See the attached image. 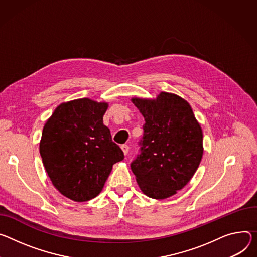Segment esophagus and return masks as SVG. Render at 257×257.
<instances>
[{
  "label": "esophagus",
  "mask_w": 257,
  "mask_h": 257,
  "mask_svg": "<svg viewBox=\"0 0 257 257\" xmlns=\"http://www.w3.org/2000/svg\"><path fill=\"white\" fill-rule=\"evenodd\" d=\"M121 149H122V151L124 152L125 155L128 154V152H129V146H128V145H122V146H121Z\"/></svg>",
  "instance_id": "obj_1"
}]
</instances>
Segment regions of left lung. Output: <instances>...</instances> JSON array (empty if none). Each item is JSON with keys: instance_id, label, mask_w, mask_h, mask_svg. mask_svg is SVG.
<instances>
[{"instance_id": "8db88e82", "label": "left lung", "mask_w": 257, "mask_h": 257, "mask_svg": "<svg viewBox=\"0 0 257 257\" xmlns=\"http://www.w3.org/2000/svg\"><path fill=\"white\" fill-rule=\"evenodd\" d=\"M146 123L131 170L148 197L166 199L189 183L203 156V133L190 104L162 92L156 100L133 98Z\"/></svg>"}]
</instances>
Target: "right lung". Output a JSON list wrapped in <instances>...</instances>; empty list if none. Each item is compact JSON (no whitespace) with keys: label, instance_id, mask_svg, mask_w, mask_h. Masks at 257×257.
Returning a JSON list of instances; mask_svg holds the SVG:
<instances>
[{"label":"right lung","instance_id":"add662e5","mask_svg":"<svg viewBox=\"0 0 257 257\" xmlns=\"http://www.w3.org/2000/svg\"><path fill=\"white\" fill-rule=\"evenodd\" d=\"M107 103L89 98L61 103L46 122L40 143L43 164L53 185L76 202L101 192L112 165L124 153L102 116Z\"/></svg>","mask_w":257,"mask_h":257}]
</instances>
